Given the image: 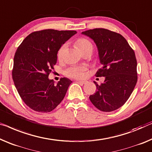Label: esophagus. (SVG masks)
Listing matches in <instances>:
<instances>
[{
    "mask_svg": "<svg viewBox=\"0 0 152 152\" xmlns=\"http://www.w3.org/2000/svg\"><path fill=\"white\" fill-rule=\"evenodd\" d=\"M77 82L79 83L80 84H82V85H85L87 83V81H83V80H77Z\"/></svg>",
    "mask_w": 152,
    "mask_h": 152,
    "instance_id": "obj_1",
    "label": "esophagus"
}]
</instances>
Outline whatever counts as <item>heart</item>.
Wrapping results in <instances>:
<instances>
[{
  "instance_id": "b5f03b06",
  "label": "heart",
  "mask_w": 152,
  "mask_h": 152,
  "mask_svg": "<svg viewBox=\"0 0 152 152\" xmlns=\"http://www.w3.org/2000/svg\"><path fill=\"white\" fill-rule=\"evenodd\" d=\"M76 46H78L79 50L81 52H83L88 49H92L93 50V45L91 43L90 41H89L85 38H79L76 40ZM65 48V45H62L59 48L57 52V58L58 60H61L63 58V52H64V49ZM85 66L83 65H78V66H72L69 67L66 71H65V75L70 78H83L85 77V72L86 71Z\"/></svg>"
}]
</instances>
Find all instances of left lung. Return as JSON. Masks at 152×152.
I'll return each mask as SVG.
<instances>
[{"label":"left lung","mask_w":152,"mask_h":152,"mask_svg":"<svg viewBox=\"0 0 152 152\" xmlns=\"http://www.w3.org/2000/svg\"><path fill=\"white\" fill-rule=\"evenodd\" d=\"M96 43L102 67L96 76L105 77L98 85L89 99L103 112H111L126 102L137 82V62L135 53L120 34L105 28H94L82 33Z\"/></svg>","instance_id":"1"}]
</instances>
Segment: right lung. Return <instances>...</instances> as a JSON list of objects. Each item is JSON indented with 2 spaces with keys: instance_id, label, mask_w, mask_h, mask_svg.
I'll list each match as a JSON object with an SVG mask.
<instances>
[{
  "instance_id": "add662e5",
  "label": "right lung",
  "mask_w": 152,
  "mask_h": 152,
  "mask_svg": "<svg viewBox=\"0 0 152 152\" xmlns=\"http://www.w3.org/2000/svg\"><path fill=\"white\" fill-rule=\"evenodd\" d=\"M76 31L46 29L31 33L16 50L12 78L20 98L35 111L49 113L61 102L72 81L62 78L55 85L48 76L59 48Z\"/></svg>"
}]
</instances>
